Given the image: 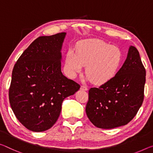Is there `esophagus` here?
<instances>
[{"instance_id":"1","label":"esophagus","mask_w":153,"mask_h":153,"mask_svg":"<svg viewBox=\"0 0 153 153\" xmlns=\"http://www.w3.org/2000/svg\"><path fill=\"white\" fill-rule=\"evenodd\" d=\"M80 89L82 90V91H87V90H88V88H87V87H86V86L82 85V86H80Z\"/></svg>"}]
</instances>
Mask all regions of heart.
I'll return each instance as SVG.
<instances>
[{
	"instance_id": "1",
	"label": "heart",
	"mask_w": 153,
	"mask_h": 153,
	"mask_svg": "<svg viewBox=\"0 0 153 153\" xmlns=\"http://www.w3.org/2000/svg\"><path fill=\"white\" fill-rule=\"evenodd\" d=\"M122 62V52L118 47L91 39L77 43L76 52L71 49L68 51L64 69L68 76L75 77L86 65V79L101 85L114 78Z\"/></svg>"
}]
</instances>
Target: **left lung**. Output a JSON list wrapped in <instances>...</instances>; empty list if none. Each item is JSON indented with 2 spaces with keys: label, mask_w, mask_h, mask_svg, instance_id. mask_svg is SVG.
<instances>
[{
  "label": "left lung",
  "mask_w": 153,
  "mask_h": 153,
  "mask_svg": "<svg viewBox=\"0 0 153 153\" xmlns=\"http://www.w3.org/2000/svg\"><path fill=\"white\" fill-rule=\"evenodd\" d=\"M146 70L138 50L131 45L124 63L114 79L88 91L86 115L101 129H114L127 125L144 100Z\"/></svg>",
  "instance_id": "left-lung-1"
}]
</instances>
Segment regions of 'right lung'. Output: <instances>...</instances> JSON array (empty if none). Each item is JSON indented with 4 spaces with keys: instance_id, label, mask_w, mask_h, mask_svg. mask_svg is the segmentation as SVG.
I'll list each match as a JSON object with an SVG mask.
<instances>
[{
    "instance_id": "obj_1",
    "label": "right lung",
    "mask_w": 153,
    "mask_h": 153,
    "mask_svg": "<svg viewBox=\"0 0 153 153\" xmlns=\"http://www.w3.org/2000/svg\"><path fill=\"white\" fill-rule=\"evenodd\" d=\"M66 33L39 37L14 65L9 103L26 129L44 131L59 117L62 103L80 88L61 71V50Z\"/></svg>"
}]
</instances>
